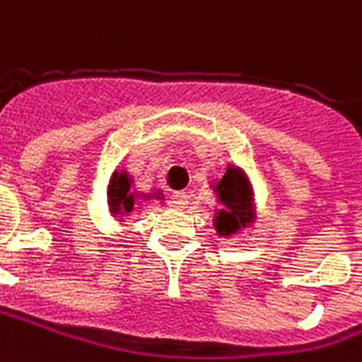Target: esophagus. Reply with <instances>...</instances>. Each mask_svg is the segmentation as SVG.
Here are the masks:
<instances>
[{
    "label": "esophagus",
    "mask_w": 362,
    "mask_h": 362,
    "mask_svg": "<svg viewBox=\"0 0 362 362\" xmlns=\"http://www.w3.org/2000/svg\"><path fill=\"white\" fill-rule=\"evenodd\" d=\"M188 202H189V196L186 192H174L173 198H170V206L174 209H184V207H188Z\"/></svg>",
    "instance_id": "1"
}]
</instances>
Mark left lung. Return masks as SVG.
Returning <instances> with one entry per match:
<instances>
[{
  "instance_id": "8db88e82",
  "label": "left lung",
  "mask_w": 362,
  "mask_h": 362,
  "mask_svg": "<svg viewBox=\"0 0 362 362\" xmlns=\"http://www.w3.org/2000/svg\"><path fill=\"white\" fill-rule=\"evenodd\" d=\"M217 202L221 207L214 216V227L219 237H233L243 229H249L257 221V202L249 174L241 166L227 164L223 176L214 184ZM253 204V219H250L248 202Z\"/></svg>"
}]
</instances>
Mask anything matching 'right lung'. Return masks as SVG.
<instances>
[{
  "label": "right lung",
  "mask_w": 362,
  "mask_h": 362,
  "mask_svg": "<svg viewBox=\"0 0 362 362\" xmlns=\"http://www.w3.org/2000/svg\"><path fill=\"white\" fill-rule=\"evenodd\" d=\"M151 196H160L156 194H141L139 189L133 188V176L127 170H115L111 174L110 186H107V209L111 217L125 219V216L133 214L135 206H139L141 198H151Z\"/></svg>",
  "instance_id": "add662e5"
}]
</instances>
